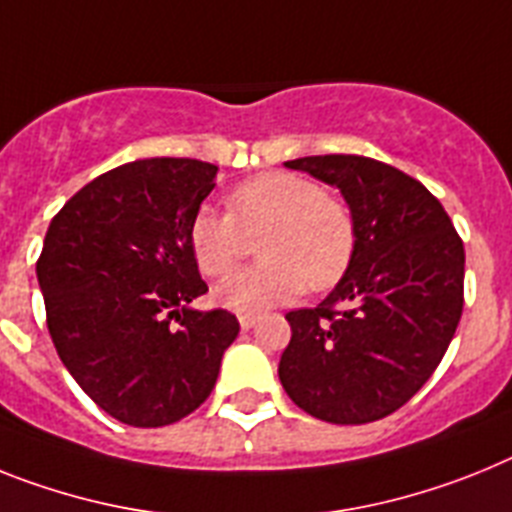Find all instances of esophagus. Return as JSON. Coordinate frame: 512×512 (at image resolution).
<instances>
[{
	"instance_id": "1",
	"label": "esophagus",
	"mask_w": 512,
	"mask_h": 512,
	"mask_svg": "<svg viewBox=\"0 0 512 512\" xmlns=\"http://www.w3.org/2000/svg\"><path fill=\"white\" fill-rule=\"evenodd\" d=\"M238 321H240V329L248 331V329H253L256 323H259V316H240Z\"/></svg>"
}]
</instances>
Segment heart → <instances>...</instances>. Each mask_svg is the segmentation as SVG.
Segmentation results:
<instances>
[{"instance_id": "heart-1", "label": "heart", "mask_w": 512, "mask_h": 512, "mask_svg": "<svg viewBox=\"0 0 512 512\" xmlns=\"http://www.w3.org/2000/svg\"><path fill=\"white\" fill-rule=\"evenodd\" d=\"M230 214L202 207L189 230L191 251L204 274L222 277L259 240L261 264L217 285L214 298L235 313H261L290 303L305 290H329L355 256L357 227L347 204L321 183L295 173H264L227 196Z\"/></svg>"}]
</instances>
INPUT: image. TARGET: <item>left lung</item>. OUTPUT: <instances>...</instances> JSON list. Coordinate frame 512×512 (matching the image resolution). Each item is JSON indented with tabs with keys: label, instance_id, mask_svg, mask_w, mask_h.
Wrapping results in <instances>:
<instances>
[{
	"label": "left lung",
	"instance_id": "8db88e82",
	"mask_svg": "<svg viewBox=\"0 0 512 512\" xmlns=\"http://www.w3.org/2000/svg\"><path fill=\"white\" fill-rule=\"evenodd\" d=\"M329 183L355 217L344 277L316 308L290 310L279 381L310 417L365 425L412 399L443 360L464 310V243L419 181L373 157L285 163Z\"/></svg>",
	"mask_w": 512,
	"mask_h": 512
}]
</instances>
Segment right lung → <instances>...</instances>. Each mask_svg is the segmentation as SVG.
I'll use <instances>...</instances> for the list:
<instances>
[{
  "instance_id": "1",
  "label": "right lung",
  "mask_w": 512,
  "mask_h": 512,
  "mask_svg": "<svg viewBox=\"0 0 512 512\" xmlns=\"http://www.w3.org/2000/svg\"><path fill=\"white\" fill-rule=\"evenodd\" d=\"M214 178L217 165L189 157L134 160L48 225L36 264L48 334L82 391L124 425H173L199 409L240 331L227 310L191 308L207 285L189 230Z\"/></svg>"
}]
</instances>
